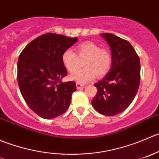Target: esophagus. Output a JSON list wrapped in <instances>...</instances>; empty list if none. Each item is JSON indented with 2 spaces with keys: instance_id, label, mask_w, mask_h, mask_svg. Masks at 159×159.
<instances>
[{
  "instance_id": "1",
  "label": "esophagus",
  "mask_w": 159,
  "mask_h": 159,
  "mask_svg": "<svg viewBox=\"0 0 159 159\" xmlns=\"http://www.w3.org/2000/svg\"><path fill=\"white\" fill-rule=\"evenodd\" d=\"M76 88H77V89H81V88H83V86H84V85L81 84V83H76Z\"/></svg>"
}]
</instances>
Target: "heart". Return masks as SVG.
I'll use <instances>...</instances> for the list:
<instances>
[{
    "label": "heart",
    "instance_id": "obj_1",
    "mask_svg": "<svg viewBox=\"0 0 159 159\" xmlns=\"http://www.w3.org/2000/svg\"><path fill=\"white\" fill-rule=\"evenodd\" d=\"M76 53L80 58L86 57L83 62L84 68L75 71L70 79L80 83H86L95 78L105 76L111 69V56L105 48H100L92 42H85L76 46ZM64 66L69 72H73L78 65V57L71 48H67L62 55Z\"/></svg>",
    "mask_w": 159,
    "mask_h": 159
}]
</instances>
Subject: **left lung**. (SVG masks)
Segmentation results:
<instances>
[{
    "mask_svg": "<svg viewBox=\"0 0 159 159\" xmlns=\"http://www.w3.org/2000/svg\"><path fill=\"white\" fill-rule=\"evenodd\" d=\"M111 47L110 73L94 83L97 93L92 100L94 109L105 116L123 112L134 99L140 84V59L129 42L111 34H101Z\"/></svg>",
    "mask_w": 159,
    "mask_h": 159,
    "instance_id": "left-lung-1",
    "label": "left lung"
}]
</instances>
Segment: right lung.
Returning <instances> with one entry per match:
<instances>
[{
    "label": "right lung",
    "instance_id": "add662e5",
    "mask_svg": "<svg viewBox=\"0 0 159 159\" xmlns=\"http://www.w3.org/2000/svg\"><path fill=\"white\" fill-rule=\"evenodd\" d=\"M55 33H47L28 43L18 61V83L25 101L36 114L52 119L67 111L76 83H63L67 70L62 61L66 49L77 42Z\"/></svg>",
    "mask_w": 159,
    "mask_h": 159
}]
</instances>
